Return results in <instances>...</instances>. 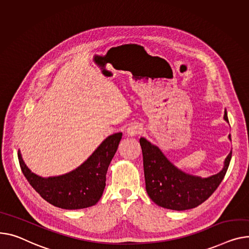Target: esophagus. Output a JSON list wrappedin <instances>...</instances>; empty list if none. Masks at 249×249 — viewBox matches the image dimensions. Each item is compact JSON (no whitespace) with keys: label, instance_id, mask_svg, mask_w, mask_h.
Wrapping results in <instances>:
<instances>
[{"label":"esophagus","instance_id":"esophagus-1","mask_svg":"<svg viewBox=\"0 0 249 249\" xmlns=\"http://www.w3.org/2000/svg\"><path fill=\"white\" fill-rule=\"evenodd\" d=\"M141 132H142V128H141V126H139L137 124L130 125L126 130V133L128 136H136V135L140 134Z\"/></svg>","mask_w":249,"mask_h":249}]
</instances>
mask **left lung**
<instances>
[{
    "instance_id": "obj_1",
    "label": "left lung",
    "mask_w": 249,
    "mask_h": 249,
    "mask_svg": "<svg viewBox=\"0 0 249 249\" xmlns=\"http://www.w3.org/2000/svg\"><path fill=\"white\" fill-rule=\"evenodd\" d=\"M224 120L228 122L227 113ZM228 138L231 140L229 134ZM146 191L157 205L172 209L186 210L203 203L217 189L228 169L231 151L224 160V166L217 174L201 178L179 170L165 157L160 149L145 138H140Z\"/></svg>"
}]
</instances>
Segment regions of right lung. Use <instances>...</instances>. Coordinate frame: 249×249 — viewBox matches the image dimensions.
<instances>
[{
    "mask_svg": "<svg viewBox=\"0 0 249 249\" xmlns=\"http://www.w3.org/2000/svg\"><path fill=\"white\" fill-rule=\"evenodd\" d=\"M121 138V132L108 136L84 163L64 175H36L26 166L19 151L20 167L31 186L50 204L63 209L87 208L95 205L103 194L107 170Z\"/></svg>",
    "mask_w": 249,
    "mask_h": 249,
    "instance_id": "right-lung-1",
    "label": "right lung"
}]
</instances>
